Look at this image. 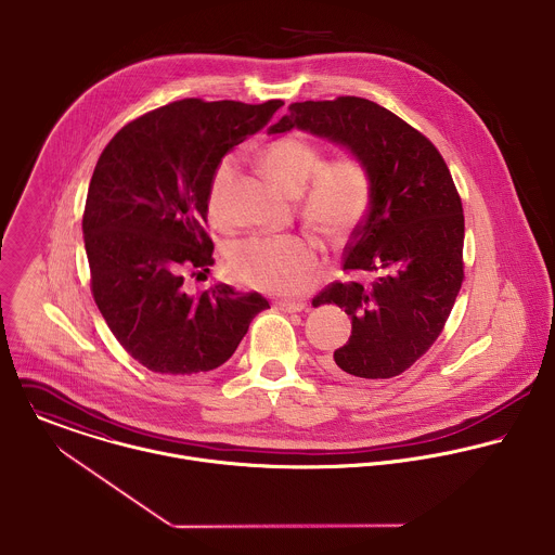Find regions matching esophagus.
Masks as SVG:
<instances>
[{"label":"esophagus","mask_w":555,"mask_h":555,"mask_svg":"<svg viewBox=\"0 0 555 555\" xmlns=\"http://www.w3.org/2000/svg\"><path fill=\"white\" fill-rule=\"evenodd\" d=\"M274 307L279 311H283V313H300V311H305V302H298V300H279Z\"/></svg>","instance_id":"esophagus-1"}]
</instances>
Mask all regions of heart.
I'll use <instances>...</instances> for the list:
<instances>
[{"instance_id": "obj_1", "label": "heart", "mask_w": 555, "mask_h": 555, "mask_svg": "<svg viewBox=\"0 0 555 555\" xmlns=\"http://www.w3.org/2000/svg\"><path fill=\"white\" fill-rule=\"evenodd\" d=\"M322 151L300 138L287 135L272 142L259 157L268 179L289 196L302 198L305 222L324 240L344 242L370 203V175L363 162L354 155H341L322 164ZM233 177V162L224 159L209 185V214L222 216L227 185ZM231 274L250 287L270 294H300L311 285L320 270L318 246L300 235H253L237 242L229 255Z\"/></svg>"}]
</instances>
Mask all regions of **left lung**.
Here are the masks:
<instances>
[{
	"label": "left lung",
	"mask_w": 555,
	"mask_h": 555,
	"mask_svg": "<svg viewBox=\"0 0 555 555\" xmlns=\"http://www.w3.org/2000/svg\"><path fill=\"white\" fill-rule=\"evenodd\" d=\"M292 129L344 146L370 175L367 216L344 270L372 274V283H333L313 307L337 305L352 320L333 372L393 378L437 341L463 285L465 216L450 168L426 135L361 96L292 103L268 133Z\"/></svg>",
	"instance_id": "8db88e82"
}]
</instances>
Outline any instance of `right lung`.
<instances>
[{
  "instance_id": "right-lung-1",
  "label": "right lung",
  "mask_w": 555,
  "mask_h": 555,
  "mask_svg": "<svg viewBox=\"0 0 555 555\" xmlns=\"http://www.w3.org/2000/svg\"><path fill=\"white\" fill-rule=\"evenodd\" d=\"M281 105L175 101L125 125L94 166L81 220L92 296L120 346L155 374L220 367L270 309L224 283L190 294L183 274L214 263L203 227L216 168Z\"/></svg>"
}]
</instances>
